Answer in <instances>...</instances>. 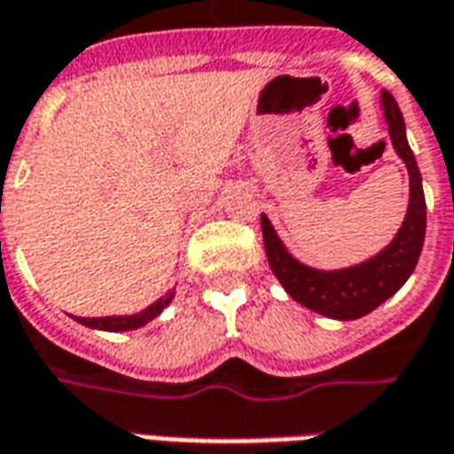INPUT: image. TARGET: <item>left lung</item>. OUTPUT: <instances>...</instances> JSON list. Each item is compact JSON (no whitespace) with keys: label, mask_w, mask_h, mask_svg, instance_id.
<instances>
[{"label":"left lung","mask_w":454,"mask_h":454,"mask_svg":"<svg viewBox=\"0 0 454 454\" xmlns=\"http://www.w3.org/2000/svg\"><path fill=\"white\" fill-rule=\"evenodd\" d=\"M382 113L387 120L389 139L406 163L409 170V209L404 223L397 231L395 240L371 260L356 267L337 271H322L305 267L294 260L284 243L278 240L277 231L271 228L270 218L262 214V236L267 260L274 277L286 288V294L305 308L334 317V320H358L378 305L395 295L404 281L411 277L426 238V197L421 187V173L409 142H406L404 117L399 113L397 100L389 90L380 93Z\"/></svg>","instance_id":"1"}]
</instances>
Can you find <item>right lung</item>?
Returning a JSON list of instances; mask_svg holds the SVG:
<instances>
[{"mask_svg":"<svg viewBox=\"0 0 454 454\" xmlns=\"http://www.w3.org/2000/svg\"><path fill=\"white\" fill-rule=\"evenodd\" d=\"M173 301V291L166 294L163 298H159L156 303H151L146 310L137 312V315H120V317H76V322H82L86 327H93V330H106V332H124V330H137V327H144L146 322H151L153 317H159L163 308Z\"/></svg>","mask_w":454,"mask_h":454,"instance_id":"add662e5","label":"right lung"}]
</instances>
